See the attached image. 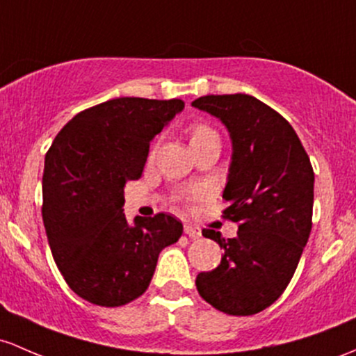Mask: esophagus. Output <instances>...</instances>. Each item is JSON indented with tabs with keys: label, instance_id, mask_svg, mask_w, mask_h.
Listing matches in <instances>:
<instances>
[{
	"label": "esophagus",
	"instance_id": "obj_1",
	"mask_svg": "<svg viewBox=\"0 0 356 356\" xmlns=\"http://www.w3.org/2000/svg\"><path fill=\"white\" fill-rule=\"evenodd\" d=\"M184 233L189 238H193V240H196V238L201 236V229H199L196 225H191V222H187L184 226Z\"/></svg>",
	"mask_w": 356,
	"mask_h": 356
}]
</instances>
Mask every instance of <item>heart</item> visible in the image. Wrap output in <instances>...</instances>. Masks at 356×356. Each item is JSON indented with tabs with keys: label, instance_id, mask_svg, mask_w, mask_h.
Returning a JSON list of instances; mask_svg holds the SVG:
<instances>
[{
	"label": "heart",
	"instance_id": "heart-1",
	"mask_svg": "<svg viewBox=\"0 0 356 356\" xmlns=\"http://www.w3.org/2000/svg\"><path fill=\"white\" fill-rule=\"evenodd\" d=\"M211 136H218V134L213 130V128H209L208 124H194V127L191 128L189 142H191V145H193V143H197V142H201V140L211 138ZM155 148H157V143H154V145H152L150 157L155 154Z\"/></svg>",
	"mask_w": 356,
	"mask_h": 356
}]
</instances>
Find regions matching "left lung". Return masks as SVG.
Listing matches in <instances>:
<instances>
[{"label":"left lung","mask_w":356,"mask_h":356,"mask_svg":"<svg viewBox=\"0 0 356 356\" xmlns=\"http://www.w3.org/2000/svg\"><path fill=\"white\" fill-rule=\"evenodd\" d=\"M193 106L220 118L233 142L222 218L236 238L202 229L225 250L214 270L196 277L199 296L229 316H252L282 296L312 228L314 170L282 115L248 95L202 96Z\"/></svg>","instance_id":"obj_1"}]
</instances>
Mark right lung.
<instances>
[{
	"instance_id": "obj_1",
	"label": "right lung",
	"mask_w": 356,
	"mask_h": 356,
	"mask_svg": "<svg viewBox=\"0 0 356 356\" xmlns=\"http://www.w3.org/2000/svg\"><path fill=\"white\" fill-rule=\"evenodd\" d=\"M181 99L118 97L84 109L45 155L42 216L67 286L96 306L118 307L147 291L162 248L182 235L170 214L123 213V187L142 177L150 140L182 111Z\"/></svg>"
}]
</instances>
